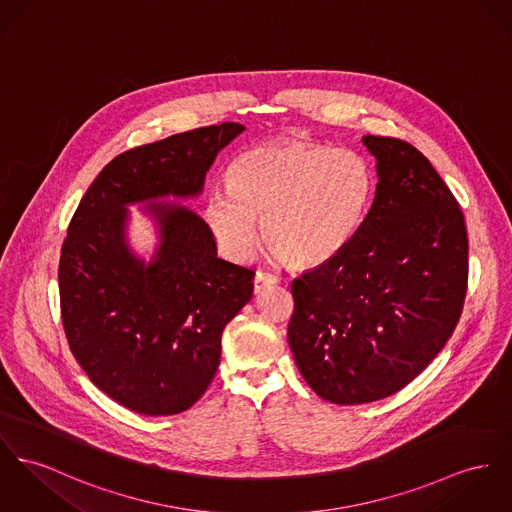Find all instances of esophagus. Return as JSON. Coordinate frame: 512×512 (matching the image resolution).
Listing matches in <instances>:
<instances>
[{
    "mask_svg": "<svg viewBox=\"0 0 512 512\" xmlns=\"http://www.w3.org/2000/svg\"><path fill=\"white\" fill-rule=\"evenodd\" d=\"M275 284H278V276L273 275V273H267V271H257L255 280H253L255 294H259V292H263V290H267V288H271Z\"/></svg>",
    "mask_w": 512,
    "mask_h": 512,
    "instance_id": "esophagus-1",
    "label": "esophagus"
}]
</instances>
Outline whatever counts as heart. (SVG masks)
Returning a JSON list of instances; mask_svg holds the SVG:
<instances>
[{
    "label": "heart",
    "instance_id": "b5f03b06",
    "mask_svg": "<svg viewBox=\"0 0 512 512\" xmlns=\"http://www.w3.org/2000/svg\"><path fill=\"white\" fill-rule=\"evenodd\" d=\"M374 197L364 156L317 142L276 140L243 152L228 187L204 200V222L230 259H247L263 236L296 267L339 255L358 234Z\"/></svg>",
    "mask_w": 512,
    "mask_h": 512
}]
</instances>
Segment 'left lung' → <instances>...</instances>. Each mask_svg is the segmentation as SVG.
Masks as SVG:
<instances>
[{
	"label": "left lung",
	"mask_w": 512,
	"mask_h": 512,
	"mask_svg": "<svg viewBox=\"0 0 512 512\" xmlns=\"http://www.w3.org/2000/svg\"><path fill=\"white\" fill-rule=\"evenodd\" d=\"M378 185L353 241L292 282L288 343L315 394L337 405L394 395L452 337L468 292L462 208L431 161L364 136Z\"/></svg>",
	"instance_id": "1"
}]
</instances>
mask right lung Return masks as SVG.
Wrapping results in <instances>:
<instances>
[{
	"label": "right lung",
	"mask_w": 512,
	"mask_h": 512,
	"mask_svg": "<svg viewBox=\"0 0 512 512\" xmlns=\"http://www.w3.org/2000/svg\"><path fill=\"white\" fill-rule=\"evenodd\" d=\"M245 128L222 122L120 154L81 198L62 243L58 286L70 351L89 380L142 415L193 407L216 376L222 331L253 296L255 271L218 257L193 210L150 202V265L124 239L126 204L197 197L218 152Z\"/></svg>",
	"instance_id": "right-lung-1"
}]
</instances>
